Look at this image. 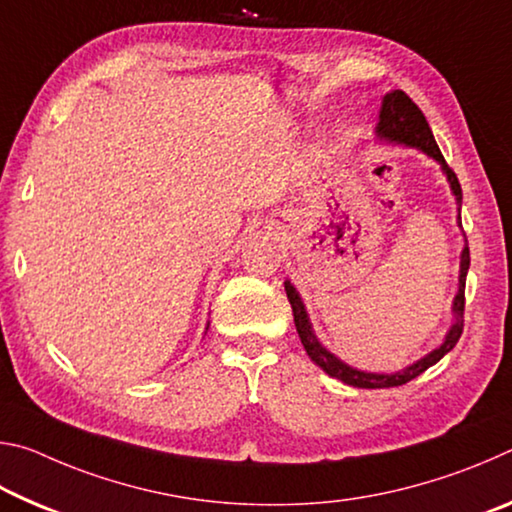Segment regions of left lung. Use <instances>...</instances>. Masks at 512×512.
<instances>
[{
    "mask_svg": "<svg viewBox=\"0 0 512 512\" xmlns=\"http://www.w3.org/2000/svg\"><path fill=\"white\" fill-rule=\"evenodd\" d=\"M377 137L384 142H393V144H402V146H411V149H420L422 153H427L429 158L436 160L440 167H443L445 176L449 180V187H452V194L456 196V205H458V221H461V201H463V192H461V183H458L456 173L449 169V164L445 162L443 153H440L436 140H433V133L424 119L422 110L415 106L411 97L402 90H393L388 92L384 101H381V110H379V121H377ZM467 268H470V248H463L461 253V275H458V293L454 298V323L449 327V332L445 334V341L438 345L436 350H431L427 357H422L420 361H415L413 366L404 368L400 372H366V370H357L343 363L339 357H334L332 352L320 345L316 339L314 327L309 323L307 309L302 305L300 293L293 289V284L287 280L284 282V291H287V298L291 302L293 309V323H296L298 336L305 350L309 354V359L316 363L318 368H323L329 377L341 379L343 384L348 386H357V388H393V386H402L406 381L415 379L422 375L424 370L431 368L433 363H438L445 357L449 350H454V345L458 343L463 334V314H465V277H467Z\"/></svg>",
    "mask_w": 512,
    "mask_h": 512,
    "instance_id": "left-lung-1",
    "label": "left lung"
}]
</instances>
